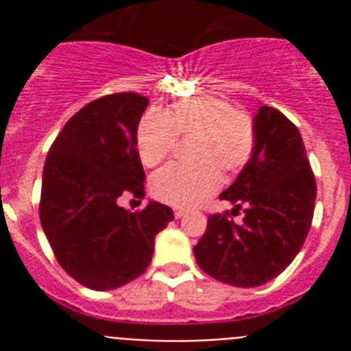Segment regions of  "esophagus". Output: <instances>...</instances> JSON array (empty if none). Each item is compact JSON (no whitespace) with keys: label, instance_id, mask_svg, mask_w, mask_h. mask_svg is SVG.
I'll list each match as a JSON object with an SVG mask.
<instances>
[{"label":"esophagus","instance_id":"1","mask_svg":"<svg viewBox=\"0 0 351 351\" xmlns=\"http://www.w3.org/2000/svg\"><path fill=\"white\" fill-rule=\"evenodd\" d=\"M173 216H176V218H184L186 216V210L184 209H173Z\"/></svg>","mask_w":351,"mask_h":351}]
</instances>
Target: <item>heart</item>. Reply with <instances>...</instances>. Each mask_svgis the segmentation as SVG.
<instances>
[{"instance_id": "obj_1", "label": "heart", "mask_w": 351, "mask_h": 351, "mask_svg": "<svg viewBox=\"0 0 351 351\" xmlns=\"http://www.w3.org/2000/svg\"><path fill=\"white\" fill-rule=\"evenodd\" d=\"M178 137H193V163L170 165L151 179V191L173 207L204 202L221 184V172L235 176L247 167L256 145L255 121L219 96H191L163 114L147 112L138 123L137 151L145 167L172 154Z\"/></svg>"}]
</instances>
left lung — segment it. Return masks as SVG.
I'll return each instance as SVG.
<instances>
[{"label": "left lung", "instance_id": "8db88e82", "mask_svg": "<svg viewBox=\"0 0 351 351\" xmlns=\"http://www.w3.org/2000/svg\"><path fill=\"white\" fill-rule=\"evenodd\" d=\"M253 158L219 198L232 213L210 214L193 247L204 272L232 287L274 280L295 258L315 213L316 181L297 126L274 107L258 108ZM243 213L235 223L230 214Z\"/></svg>", "mask_w": 351, "mask_h": 351}]
</instances>
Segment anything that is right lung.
<instances>
[{
    "label": "right lung",
    "mask_w": 351,
    "mask_h": 351,
    "mask_svg": "<svg viewBox=\"0 0 351 351\" xmlns=\"http://www.w3.org/2000/svg\"><path fill=\"white\" fill-rule=\"evenodd\" d=\"M149 100L114 93L84 105L49 149L40 221L56 260L91 290H114L151 263L154 237L173 219L169 206L149 202L130 213L126 197L144 198L137 128Z\"/></svg>",
    "instance_id": "obj_1"
}]
</instances>
